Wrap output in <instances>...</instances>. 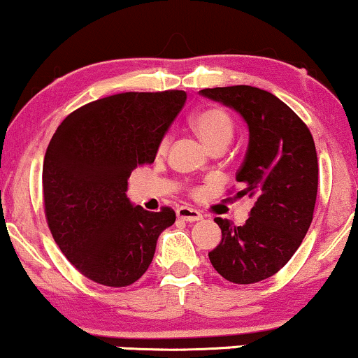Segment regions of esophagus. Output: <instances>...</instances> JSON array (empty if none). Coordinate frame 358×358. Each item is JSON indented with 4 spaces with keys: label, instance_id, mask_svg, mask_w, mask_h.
Listing matches in <instances>:
<instances>
[{
    "label": "esophagus",
    "instance_id": "34e87169",
    "mask_svg": "<svg viewBox=\"0 0 358 358\" xmlns=\"http://www.w3.org/2000/svg\"><path fill=\"white\" fill-rule=\"evenodd\" d=\"M176 216L183 221H189V223H192V221L201 220V213L188 206H180L178 210H176Z\"/></svg>",
    "mask_w": 358,
    "mask_h": 358
}]
</instances>
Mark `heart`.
<instances>
[{
  "label": "heart",
  "mask_w": 358,
  "mask_h": 358,
  "mask_svg": "<svg viewBox=\"0 0 358 358\" xmlns=\"http://www.w3.org/2000/svg\"><path fill=\"white\" fill-rule=\"evenodd\" d=\"M192 125L194 132L200 135V138L211 150L228 145L234 134V122L231 115L221 107H206L198 110L192 117ZM169 142L170 137L165 135L160 142V150H165L169 147Z\"/></svg>",
  "instance_id": "heart-1"
}]
</instances>
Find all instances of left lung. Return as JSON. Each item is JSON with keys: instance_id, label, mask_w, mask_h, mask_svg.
I'll list each match as a JSON object with an SVG mask.
<instances>
[{"instance_id": "left-lung-1", "label": "left lung", "mask_w": 358, "mask_h": 358, "mask_svg": "<svg viewBox=\"0 0 358 358\" xmlns=\"http://www.w3.org/2000/svg\"><path fill=\"white\" fill-rule=\"evenodd\" d=\"M234 108L250 127V147L236 180L255 200L243 226L215 218L221 243L208 252L213 268L234 284L278 273L301 246L314 218L319 164L310 130L291 107L251 85L200 90Z\"/></svg>"}]
</instances>
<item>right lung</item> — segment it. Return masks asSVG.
<instances>
[{"label":"right lung","instance_id":"add662e5","mask_svg":"<svg viewBox=\"0 0 358 358\" xmlns=\"http://www.w3.org/2000/svg\"><path fill=\"white\" fill-rule=\"evenodd\" d=\"M187 101L185 90L122 92L79 107L62 120L43 164L44 215L54 241L80 274L107 287L142 278L175 211L132 206L127 178L153 164Z\"/></svg>","mask_w":358,"mask_h":358}]
</instances>
